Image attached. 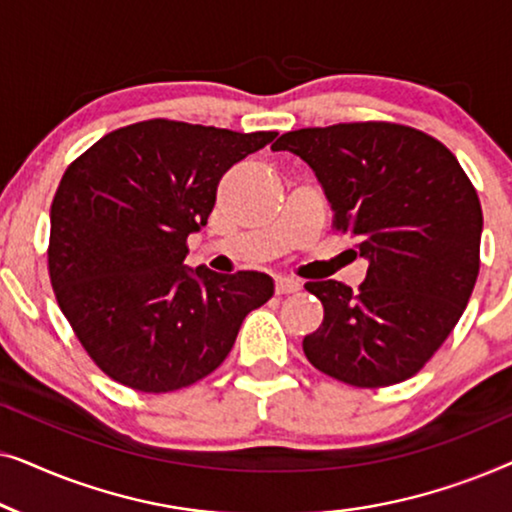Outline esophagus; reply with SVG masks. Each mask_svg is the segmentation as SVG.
<instances>
[{
  "label": "esophagus",
  "instance_id": "obj_1",
  "mask_svg": "<svg viewBox=\"0 0 512 512\" xmlns=\"http://www.w3.org/2000/svg\"><path fill=\"white\" fill-rule=\"evenodd\" d=\"M300 284L298 279H291V277H277L275 279V291L277 293H296V291H300Z\"/></svg>",
  "mask_w": 512,
  "mask_h": 512
}]
</instances>
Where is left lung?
I'll return each instance as SVG.
<instances>
[{"mask_svg":"<svg viewBox=\"0 0 512 512\" xmlns=\"http://www.w3.org/2000/svg\"><path fill=\"white\" fill-rule=\"evenodd\" d=\"M272 149L312 167L333 226L368 261L359 291L305 284L324 305L305 356L352 387L408 380L457 326L478 279L482 209L459 160L424 132L375 121L293 130Z\"/></svg>","mask_w":512,"mask_h":512,"instance_id":"1","label":"left lung"}]
</instances>
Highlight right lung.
<instances>
[{
    "mask_svg": "<svg viewBox=\"0 0 512 512\" xmlns=\"http://www.w3.org/2000/svg\"><path fill=\"white\" fill-rule=\"evenodd\" d=\"M275 137L153 118L104 135L62 174L48 272L62 314L111 380L146 394L202 380L272 298L265 272L219 275L184 258L223 172Z\"/></svg>",
    "mask_w": 512,
    "mask_h": 512,
    "instance_id": "1",
    "label": "right lung"
}]
</instances>
